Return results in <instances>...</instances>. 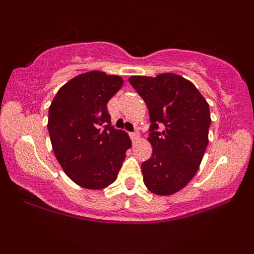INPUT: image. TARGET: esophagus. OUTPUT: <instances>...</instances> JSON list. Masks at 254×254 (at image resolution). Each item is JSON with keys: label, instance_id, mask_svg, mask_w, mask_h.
Instances as JSON below:
<instances>
[{"label": "esophagus", "instance_id": "esophagus-1", "mask_svg": "<svg viewBox=\"0 0 254 254\" xmlns=\"http://www.w3.org/2000/svg\"><path fill=\"white\" fill-rule=\"evenodd\" d=\"M129 135H130V138L132 139V141H136V139L139 137V133L138 132H130Z\"/></svg>", "mask_w": 254, "mask_h": 254}]
</instances>
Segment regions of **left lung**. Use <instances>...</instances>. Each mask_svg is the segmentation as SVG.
<instances>
[{
    "label": "left lung",
    "instance_id": "left-lung-1",
    "mask_svg": "<svg viewBox=\"0 0 254 254\" xmlns=\"http://www.w3.org/2000/svg\"><path fill=\"white\" fill-rule=\"evenodd\" d=\"M150 116L151 157L142 162L148 190L170 196L182 190L199 167L210 127V111L193 83L176 74L131 76Z\"/></svg>",
    "mask_w": 254,
    "mask_h": 254
}]
</instances>
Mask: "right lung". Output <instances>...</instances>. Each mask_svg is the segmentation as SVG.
Here are the masks:
<instances>
[{
	"label": "right lung",
	"instance_id": "1",
	"mask_svg": "<svg viewBox=\"0 0 254 254\" xmlns=\"http://www.w3.org/2000/svg\"><path fill=\"white\" fill-rule=\"evenodd\" d=\"M123 78L89 71L71 78L57 92L49 109L51 144L63 171L82 188L97 190L117 179L127 133L111 125L107 103Z\"/></svg>",
	"mask_w": 254,
	"mask_h": 254
}]
</instances>
